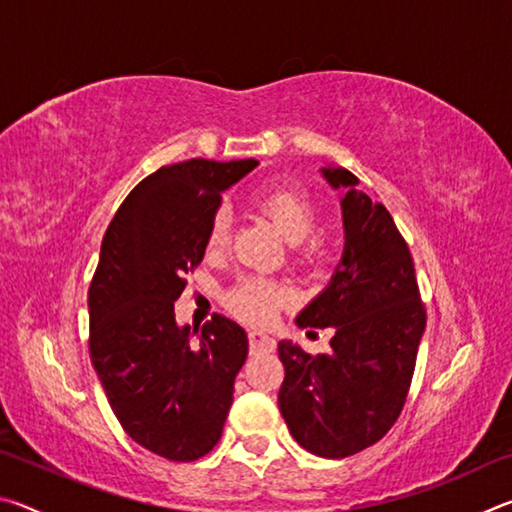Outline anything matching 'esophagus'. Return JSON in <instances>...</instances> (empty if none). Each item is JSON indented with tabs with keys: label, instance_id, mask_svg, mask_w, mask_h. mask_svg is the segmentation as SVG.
Returning <instances> with one entry per match:
<instances>
[{
	"label": "esophagus",
	"instance_id": "34e87169",
	"mask_svg": "<svg viewBox=\"0 0 512 512\" xmlns=\"http://www.w3.org/2000/svg\"><path fill=\"white\" fill-rule=\"evenodd\" d=\"M248 345H250V352L259 354V352H273L275 350V339L273 336H268L264 332H248Z\"/></svg>",
	"mask_w": 512,
	"mask_h": 512
}]
</instances>
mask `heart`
<instances>
[{"mask_svg": "<svg viewBox=\"0 0 512 512\" xmlns=\"http://www.w3.org/2000/svg\"><path fill=\"white\" fill-rule=\"evenodd\" d=\"M250 205L273 223V228L289 241L293 262L300 266L316 264L323 255V239L316 235L318 205L305 187L291 183H271L259 187L250 196ZM230 239V219L225 212H216L207 225L205 253L221 255ZM291 293L280 282L266 277H244L225 293V305L232 314L253 325H268L277 309L287 305Z\"/></svg>", "mask_w": 512, "mask_h": 512, "instance_id": "1", "label": "heart"}]
</instances>
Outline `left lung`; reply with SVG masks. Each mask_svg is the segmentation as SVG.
<instances>
[{
	"mask_svg": "<svg viewBox=\"0 0 512 512\" xmlns=\"http://www.w3.org/2000/svg\"><path fill=\"white\" fill-rule=\"evenodd\" d=\"M341 198L345 248L329 287L300 311V327H334L332 352L311 357L277 345L284 381L277 404L300 447L345 458L375 445L409 395L427 325L413 257L393 216L359 192L348 169H323Z\"/></svg>",
	"mask_w": 512,
	"mask_h": 512,
	"instance_id": "left-lung-1",
	"label": "left lung"
}]
</instances>
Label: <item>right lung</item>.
<instances>
[{
  "label": "right lung",
  "instance_id": "right-lung-1",
  "mask_svg": "<svg viewBox=\"0 0 512 512\" xmlns=\"http://www.w3.org/2000/svg\"><path fill=\"white\" fill-rule=\"evenodd\" d=\"M257 164L194 158L160 167L103 235L88 291L90 359L124 431L167 461H198L219 443L248 357L235 320L214 314L192 343L173 302L205 255L221 192Z\"/></svg>",
  "mask_w": 512,
  "mask_h": 512
}]
</instances>
